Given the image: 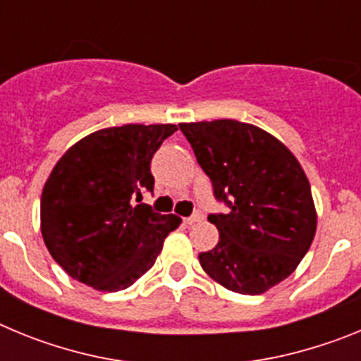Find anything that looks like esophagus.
<instances>
[{
	"label": "esophagus",
	"instance_id": "obj_1",
	"mask_svg": "<svg viewBox=\"0 0 361 361\" xmlns=\"http://www.w3.org/2000/svg\"><path fill=\"white\" fill-rule=\"evenodd\" d=\"M202 219H204L202 213H193L191 216H186V219H184V224L191 226V224H195V222H200Z\"/></svg>",
	"mask_w": 361,
	"mask_h": 361
}]
</instances>
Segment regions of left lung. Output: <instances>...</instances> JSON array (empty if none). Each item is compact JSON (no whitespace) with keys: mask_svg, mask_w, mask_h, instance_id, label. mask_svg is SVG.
<instances>
[{"mask_svg":"<svg viewBox=\"0 0 361 361\" xmlns=\"http://www.w3.org/2000/svg\"><path fill=\"white\" fill-rule=\"evenodd\" d=\"M213 193L229 206L209 215L219 244L199 255L202 269L229 291L262 295L288 279L317 233L304 168L288 146L235 119L180 123Z\"/></svg>","mask_w":361,"mask_h":361,"instance_id":"obj_1","label":"left lung"}]
</instances>
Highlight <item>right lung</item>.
Segmentation results:
<instances>
[{
  "label": "right lung",
  "instance_id": "add662e5",
  "mask_svg": "<svg viewBox=\"0 0 361 361\" xmlns=\"http://www.w3.org/2000/svg\"><path fill=\"white\" fill-rule=\"evenodd\" d=\"M175 124H124L97 130L70 146L41 193V235L73 280L97 291L130 288L152 269L164 238L183 222L152 212L153 153Z\"/></svg>",
  "mask_w": 361,
  "mask_h": 361
}]
</instances>
